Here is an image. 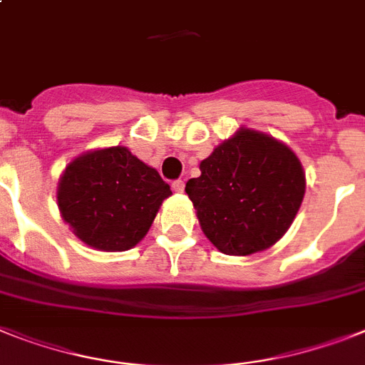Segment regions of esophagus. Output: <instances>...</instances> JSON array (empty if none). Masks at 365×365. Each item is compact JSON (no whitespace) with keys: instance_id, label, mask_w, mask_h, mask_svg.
Masks as SVG:
<instances>
[{"instance_id":"obj_1","label":"esophagus","mask_w":365,"mask_h":365,"mask_svg":"<svg viewBox=\"0 0 365 365\" xmlns=\"http://www.w3.org/2000/svg\"><path fill=\"white\" fill-rule=\"evenodd\" d=\"M171 188H173V192H177V194H182V192H185V180H173V182H171Z\"/></svg>"}]
</instances>
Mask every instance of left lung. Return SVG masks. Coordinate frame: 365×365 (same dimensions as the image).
I'll use <instances>...</instances> for the list:
<instances>
[{"instance_id":"left-lung-1","label":"left lung","mask_w":365,"mask_h":365,"mask_svg":"<svg viewBox=\"0 0 365 365\" xmlns=\"http://www.w3.org/2000/svg\"><path fill=\"white\" fill-rule=\"evenodd\" d=\"M186 182L205 237L225 255H252L278 242L293 224L306 173L294 150L264 132L240 126Z\"/></svg>"}]
</instances>
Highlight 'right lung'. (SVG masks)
Segmentation results:
<instances>
[{
  "mask_svg": "<svg viewBox=\"0 0 365 365\" xmlns=\"http://www.w3.org/2000/svg\"><path fill=\"white\" fill-rule=\"evenodd\" d=\"M170 185L123 145L81 153L63 170L57 207L87 246L126 252L147 235Z\"/></svg>",
  "mask_w": 365,
  "mask_h": 365,
  "instance_id": "obj_1",
  "label": "right lung"
}]
</instances>
